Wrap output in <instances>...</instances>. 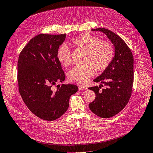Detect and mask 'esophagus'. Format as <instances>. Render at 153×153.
Segmentation results:
<instances>
[{
	"instance_id": "esophagus-1",
	"label": "esophagus",
	"mask_w": 153,
	"mask_h": 153,
	"mask_svg": "<svg viewBox=\"0 0 153 153\" xmlns=\"http://www.w3.org/2000/svg\"><path fill=\"white\" fill-rule=\"evenodd\" d=\"M78 89H79V91H85L87 89V88L84 86V85H80L79 87H78Z\"/></svg>"
}]
</instances>
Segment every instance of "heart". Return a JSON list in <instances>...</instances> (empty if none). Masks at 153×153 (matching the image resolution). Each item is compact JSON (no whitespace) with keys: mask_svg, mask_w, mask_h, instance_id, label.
<instances>
[{"mask_svg":"<svg viewBox=\"0 0 153 153\" xmlns=\"http://www.w3.org/2000/svg\"><path fill=\"white\" fill-rule=\"evenodd\" d=\"M71 45L85 52L84 65L74 66L68 72L69 79L73 82L85 83L94 75L95 70L102 71L112 62L114 48L110 41L100 40L98 36L89 33L83 34L74 38ZM57 59L64 66L71 63V52L65 45L60 47L57 52Z\"/></svg>","mask_w":153,"mask_h":153,"instance_id":"heart-1","label":"heart"}]
</instances>
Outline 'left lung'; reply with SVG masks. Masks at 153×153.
<instances>
[{"instance_id":"obj_1","label":"left lung","mask_w":153,"mask_h":153,"mask_svg":"<svg viewBox=\"0 0 153 153\" xmlns=\"http://www.w3.org/2000/svg\"><path fill=\"white\" fill-rule=\"evenodd\" d=\"M102 32L114 45L115 54L108 67L93 80L101 82L107 87L100 90L102 86L89 87L96 97L89 103L90 110L102 118L113 117L126 106L130 98L133 84V57L131 51L114 32L105 28L92 29Z\"/></svg>"}]
</instances>
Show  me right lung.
<instances>
[{"label": "right lung", "mask_w": 153, "mask_h": 153, "mask_svg": "<svg viewBox=\"0 0 153 153\" xmlns=\"http://www.w3.org/2000/svg\"><path fill=\"white\" fill-rule=\"evenodd\" d=\"M65 39L66 34H39L29 41L18 58L20 94L31 112L46 121H54L65 113L70 96L78 89L73 84H62L56 91L52 89L57 82L65 80L57 57Z\"/></svg>", "instance_id": "obj_1"}]
</instances>
